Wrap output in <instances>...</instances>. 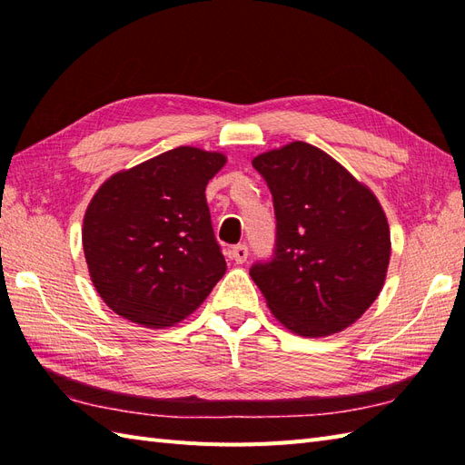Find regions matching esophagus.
Returning a JSON list of instances; mask_svg holds the SVG:
<instances>
[{"instance_id": "obj_1", "label": "esophagus", "mask_w": 465, "mask_h": 465, "mask_svg": "<svg viewBox=\"0 0 465 465\" xmlns=\"http://www.w3.org/2000/svg\"><path fill=\"white\" fill-rule=\"evenodd\" d=\"M229 256L236 262V263H244L248 258V246L246 244H236L231 248Z\"/></svg>"}]
</instances>
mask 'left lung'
I'll list each match as a JSON object with an SVG mask.
<instances>
[{
	"mask_svg": "<svg viewBox=\"0 0 465 465\" xmlns=\"http://www.w3.org/2000/svg\"><path fill=\"white\" fill-rule=\"evenodd\" d=\"M273 195V258L250 275L292 333L322 337L357 322L382 291L390 227L376 195L328 153L292 142L252 161Z\"/></svg>",
	"mask_w": 465,
	"mask_h": 465,
	"instance_id": "left-lung-1",
	"label": "left lung"
}]
</instances>
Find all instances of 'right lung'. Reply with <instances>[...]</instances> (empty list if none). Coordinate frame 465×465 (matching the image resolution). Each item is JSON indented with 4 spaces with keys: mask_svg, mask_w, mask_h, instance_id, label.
Here are the masks:
<instances>
[{
    "mask_svg": "<svg viewBox=\"0 0 465 465\" xmlns=\"http://www.w3.org/2000/svg\"><path fill=\"white\" fill-rule=\"evenodd\" d=\"M223 153L176 147L98 188L83 219V250L110 311L163 330L198 308L227 272L205 186Z\"/></svg>",
    "mask_w": 465,
    "mask_h": 465,
    "instance_id": "1",
    "label": "right lung"
}]
</instances>
